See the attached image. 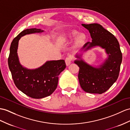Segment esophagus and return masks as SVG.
Wrapping results in <instances>:
<instances>
[{"mask_svg": "<svg viewBox=\"0 0 130 130\" xmlns=\"http://www.w3.org/2000/svg\"><path fill=\"white\" fill-rule=\"evenodd\" d=\"M65 62H66V66H68L71 63V62H72V58L71 57H69L66 58V60H65Z\"/></svg>", "mask_w": 130, "mask_h": 130, "instance_id": "34e87169", "label": "esophagus"}]
</instances>
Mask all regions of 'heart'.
Listing matches in <instances>:
<instances>
[{
    "mask_svg": "<svg viewBox=\"0 0 130 130\" xmlns=\"http://www.w3.org/2000/svg\"><path fill=\"white\" fill-rule=\"evenodd\" d=\"M76 36L77 37L75 38V45L78 46L82 45L85 42V41H86V36H85L84 34H78L77 31H73L70 32L66 34L64 37L63 38V40H71L72 39H74Z\"/></svg>",
    "mask_w": 130,
    "mask_h": 130,
    "instance_id": "obj_1",
    "label": "heart"
}]
</instances>
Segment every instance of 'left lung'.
Segmentation results:
<instances>
[{"label": "left lung", "mask_w": 130, "mask_h": 130, "mask_svg": "<svg viewBox=\"0 0 130 130\" xmlns=\"http://www.w3.org/2000/svg\"><path fill=\"white\" fill-rule=\"evenodd\" d=\"M89 30L92 39L77 53L74 63L79 67L78 79L80 87L85 92L102 94L116 81L119 74L122 59L120 45L116 38L99 24H82ZM96 47L105 51L107 57L99 65H91L83 58L84 52Z\"/></svg>", "instance_id": "left-lung-1"}]
</instances>
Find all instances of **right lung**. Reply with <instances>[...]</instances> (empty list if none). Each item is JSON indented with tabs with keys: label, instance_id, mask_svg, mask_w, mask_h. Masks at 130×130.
Wrapping results in <instances>:
<instances>
[{
	"label": "right lung",
	"instance_id": "1",
	"mask_svg": "<svg viewBox=\"0 0 130 130\" xmlns=\"http://www.w3.org/2000/svg\"><path fill=\"white\" fill-rule=\"evenodd\" d=\"M43 32L44 30L36 28L23 30L12 40L8 58L9 68L16 87L34 99H41L52 94L57 87L58 75L66 67L63 59L47 61L35 69H28L20 63L18 55L20 38L26 35Z\"/></svg>",
	"mask_w": 130,
	"mask_h": 130
}]
</instances>
